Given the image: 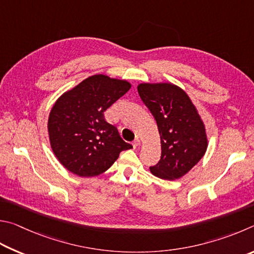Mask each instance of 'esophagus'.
Here are the masks:
<instances>
[{
    "instance_id": "1",
    "label": "esophagus",
    "mask_w": 254,
    "mask_h": 254,
    "mask_svg": "<svg viewBox=\"0 0 254 254\" xmlns=\"http://www.w3.org/2000/svg\"><path fill=\"white\" fill-rule=\"evenodd\" d=\"M139 146H140V140L138 138H136L134 141H132V147L134 148L139 147Z\"/></svg>"
}]
</instances>
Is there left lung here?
<instances>
[{
	"mask_svg": "<svg viewBox=\"0 0 254 254\" xmlns=\"http://www.w3.org/2000/svg\"><path fill=\"white\" fill-rule=\"evenodd\" d=\"M140 99L156 120L162 155L154 176L162 180L181 179L204 156L208 140L205 125L188 93L171 82H141Z\"/></svg>",
	"mask_w": 254,
	"mask_h": 254,
	"instance_id": "1",
	"label": "left lung"
}]
</instances>
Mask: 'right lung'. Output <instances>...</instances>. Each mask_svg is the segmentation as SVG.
I'll return each mask as SVG.
<instances>
[{
	"label": "right lung",
	"mask_w": 254,
	"mask_h": 254,
	"mask_svg": "<svg viewBox=\"0 0 254 254\" xmlns=\"http://www.w3.org/2000/svg\"><path fill=\"white\" fill-rule=\"evenodd\" d=\"M131 87L127 80L93 74L58 98L48 119L53 154L74 175L102 174L120 152L132 148L125 143L104 111Z\"/></svg>",
	"instance_id": "add662e5"
}]
</instances>
